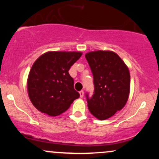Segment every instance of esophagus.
<instances>
[{
	"label": "esophagus",
	"instance_id": "1",
	"mask_svg": "<svg viewBox=\"0 0 159 159\" xmlns=\"http://www.w3.org/2000/svg\"><path fill=\"white\" fill-rule=\"evenodd\" d=\"M79 94H80V97L82 98V97H84V93L83 90H81L79 92Z\"/></svg>",
	"mask_w": 159,
	"mask_h": 159
}]
</instances>
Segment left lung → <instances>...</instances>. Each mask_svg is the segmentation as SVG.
<instances>
[{
    "label": "left lung",
    "instance_id": "1",
    "mask_svg": "<svg viewBox=\"0 0 159 159\" xmlns=\"http://www.w3.org/2000/svg\"><path fill=\"white\" fill-rule=\"evenodd\" d=\"M85 57L93 75L94 94L86 95L89 111L99 120H107L123 109L130 93V73L117 54L94 51Z\"/></svg>",
    "mask_w": 159,
    "mask_h": 159
}]
</instances>
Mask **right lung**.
<instances>
[{"label": "right lung", "instance_id": "obj_1", "mask_svg": "<svg viewBox=\"0 0 159 159\" xmlns=\"http://www.w3.org/2000/svg\"><path fill=\"white\" fill-rule=\"evenodd\" d=\"M81 55L80 52H48L34 62L27 78V92L37 110L57 116L79 97L69 70Z\"/></svg>", "mask_w": 159, "mask_h": 159}]
</instances>
